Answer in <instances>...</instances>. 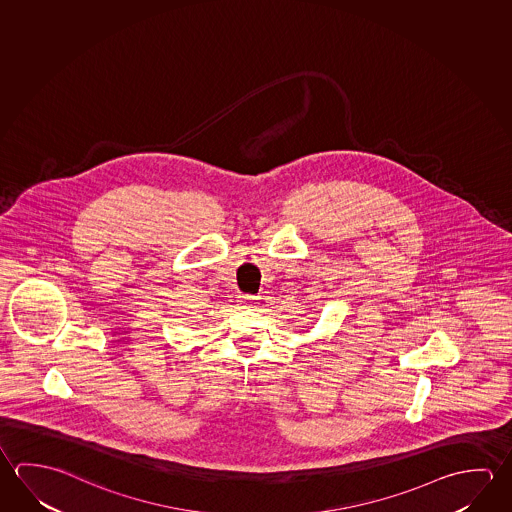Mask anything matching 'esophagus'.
I'll return each mask as SVG.
<instances>
[{"mask_svg":"<svg viewBox=\"0 0 512 512\" xmlns=\"http://www.w3.org/2000/svg\"><path fill=\"white\" fill-rule=\"evenodd\" d=\"M259 298L257 296L243 295L239 296V305L243 307V309H250V307H255V305L259 304L257 302Z\"/></svg>","mask_w":512,"mask_h":512,"instance_id":"1","label":"esophagus"}]
</instances>
